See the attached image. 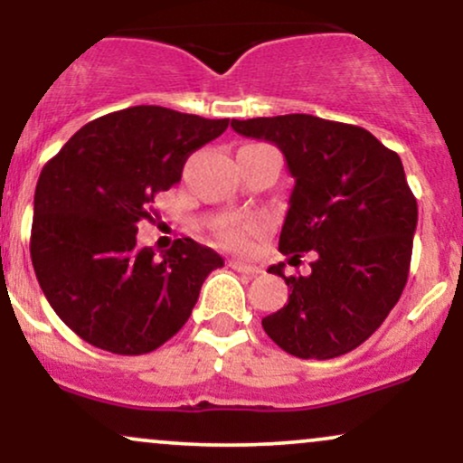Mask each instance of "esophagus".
<instances>
[{
	"instance_id": "esophagus-1",
	"label": "esophagus",
	"mask_w": 463,
	"mask_h": 463,
	"mask_svg": "<svg viewBox=\"0 0 463 463\" xmlns=\"http://www.w3.org/2000/svg\"><path fill=\"white\" fill-rule=\"evenodd\" d=\"M235 272H241V274H248V276H257L261 274V268H257V265H250V263H243V261H237V259H232V261H228Z\"/></svg>"
}]
</instances>
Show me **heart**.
<instances>
[{
  "label": "heart",
  "instance_id": "obj_1",
  "mask_svg": "<svg viewBox=\"0 0 463 463\" xmlns=\"http://www.w3.org/2000/svg\"><path fill=\"white\" fill-rule=\"evenodd\" d=\"M265 231V224L261 220H246L237 222V224H228L220 231V239L232 250H248L250 241L259 237Z\"/></svg>",
  "mask_w": 463,
  "mask_h": 463
}]
</instances>
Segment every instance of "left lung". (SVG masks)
Masks as SVG:
<instances>
[{
    "instance_id": "8db88e82",
    "label": "left lung",
    "mask_w": 463,
    "mask_h": 463,
    "mask_svg": "<svg viewBox=\"0 0 463 463\" xmlns=\"http://www.w3.org/2000/svg\"><path fill=\"white\" fill-rule=\"evenodd\" d=\"M232 130L274 143L296 184L279 250L316 252L309 276H283L289 302L263 317L285 353L333 359L383 324L405 289L418 204L401 156L359 126L313 115L232 119Z\"/></svg>"
}]
</instances>
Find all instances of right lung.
<instances>
[{
	"instance_id": "right-lung-1",
	"label": "right lung",
	"mask_w": 463,
	"mask_h": 463,
	"mask_svg": "<svg viewBox=\"0 0 463 463\" xmlns=\"http://www.w3.org/2000/svg\"><path fill=\"white\" fill-rule=\"evenodd\" d=\"M228 119L132 106L89 121L36 183L30 254L56 316L84 342L146 354L189 320L200 287L224 265L215 250L176 239L161 259L137 246V224L183 176L184 161Z\"/></svg>"
}]
</instances>
